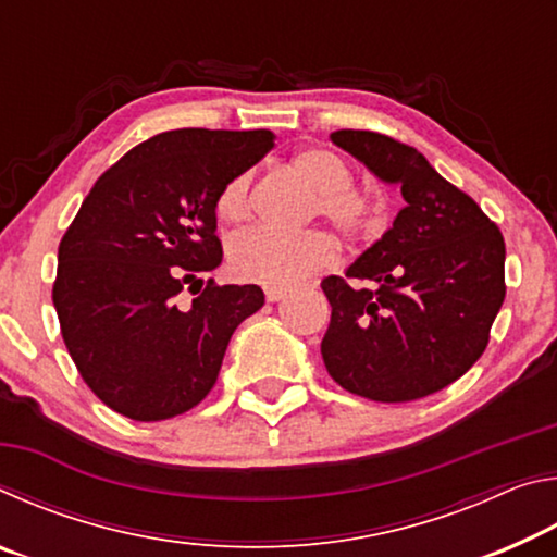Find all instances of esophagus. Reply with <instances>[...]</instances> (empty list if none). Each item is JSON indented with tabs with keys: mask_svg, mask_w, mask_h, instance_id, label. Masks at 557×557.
Instances as JSON below:
<instances>
[{
	"mask_svg": "<svg viewBox=\"0 0 557 557\" xmlns=\"http://www.w3.org/2000/svg\"><path fill=\"white\" fill-rule=\"evenodd\" d=\"M265 297H268V301H280V299H285V297H287V289L268 287V289H265Z\"/></svg>",
	"mask_w": 557,
	"mask_h": 557,
	"instance_id": "1",
	"label": "esophagus"
}]
</instances>
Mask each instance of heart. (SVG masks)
Instances as JSON below:
<instances>
[{"label": "heart", "mask_w": 557, "mask_h": 557, "mask_svg": "<svg viewBox=\"0 0 557 557\" xmlns=\"http://www.w3.org/2000/svg\"><path fill=\"white\" fill-rule=\"evenodd\" d=\"M295 172L314 188V215L351 240L373 238L385 223V206L369 191L354 188V174L332 149L309 147L292 159ZM215 213L225 223H243L252 213V174L240 172L223 184ZM336 258V243L326 231L277 233L252 231L238 235L228 248V268L243 282L265 287H297Z\"/></svg>", "instance_id": "b5f03b06"}]
</instances>
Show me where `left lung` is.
Instances as JSON below:
<instances>
[{
    "instance_id": "1",
    "label": "left lung",
    "mask_w": 557,
    "mask_h": 557,
    "mask_svg": "<svg viewBox=\"0 0 557 557\" xmlns=\"http://www.w3.org/2000/svg\"><path fill=\"white\" fill-rule=\"evenodd\" d=\"M332 143L400 186L405 206L346 277H324L332 305L324 366L361 398H425L484 354L506 297L504 235L414 147L369 129L332 132ZM348 278L374 287L351 288Z\"/></svg>"
}]
</instances>
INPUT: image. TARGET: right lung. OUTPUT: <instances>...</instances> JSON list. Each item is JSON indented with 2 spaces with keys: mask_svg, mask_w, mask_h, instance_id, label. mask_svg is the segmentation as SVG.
Returning <instances> with one entry per match:
<instances>
[{
  "mask_svg": "<svg viewBox=\"0 0 557 557\" xmlns=\"http://www.w3.org/2000/svg\"><path fill=\"white\" fill-rule=\"evenodd\" d=\"M270 129L162 132L102 174L59 245L53 307L81 379L120 414L176 418L219 379L258 285H215V199L265 157ZM188 288L191 302L181 299Z\"/></svg>",
  "mask_w": 557,
  "mask_h": 557,
  "instance_id": "right-lung-1",
  "label": "right lung"
}]
</instances>
